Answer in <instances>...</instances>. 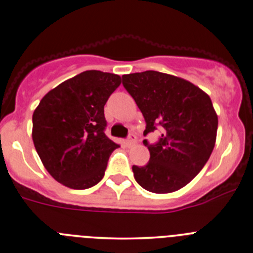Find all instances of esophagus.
<instances>
[{"label": "esophagus", "instance_id": "34e87169", "mask_svg": "<svg viewBox=\"0 0 253 253\" xmlns=\"http://www.w3.org/2000/svg\"><path fill=\"white\" fill-rule=\"evenodd\" d=\"M135 143H136V136H135V135H130L129 137H127L126 140L124 141V144H126V147H131V146H134Z\"/></svg>", "mask_w": 253, "mask_h": 253}]
</instances>
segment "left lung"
<instances>
[{"mask_svg": "<svg viewBox=\"0 0 253 253\" xmlns=\"http://www.w3.org/2000/svg\"><path fill=\"white\" fill-rule=\"evenodd\" d=\"M146 121L143 135L160 127L155 144L147 140L150 159L132 166L136 181L154 194H169L189 184L211 158L216 141L217 115L209 95L190 81L147 70L122 76Z\"/></svg>", "mask_w": 253, "mask_h": 253, "instance_id": "left-lung-1", "label": "left lung"}]
</instances>
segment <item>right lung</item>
<instances>
[{"mask_svg":"<svg viewBox=\"0 0 253 253\" xmlns=\"http://www.w3.org/2000/svg\"><path fill=\"white\" fill-rule=\"evenodd\" d=\"M121 76L87 70L44 95L33 112L32 138L46 171L70 189L84 190L103 179L119 144L105 135L104 106Z\"/></svg>","mask_w":253,"mask_h":253,"instance_id":"1","label":"right lung"}]
</instances>
